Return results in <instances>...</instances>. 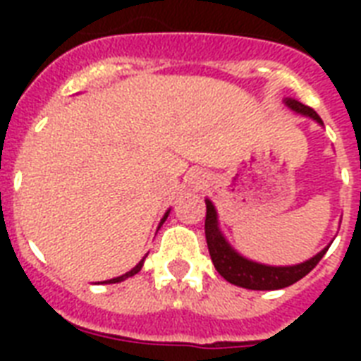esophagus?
Returning <instances> with one entry per match:
<instances>
[{
    "instance_id": "obj_1",
    "label": "esophagus",
    "mask_w": 361,
    "mask_h": 361,
    "mask_svg": "<svg viewBox=\"0 0 361 361\" xmlns=\"http://www.w3.org/2000/svg\"><path fill=\"white\" fill-rule=\"evenodd\" d=\"M192 185L202 187L204 185V178H200V176H195V178H192Z\"/></svg>"
}]
</instances>
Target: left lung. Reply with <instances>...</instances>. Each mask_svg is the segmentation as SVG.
I'll return each instance as SVG.
<instances>
[{"label": "left lung", "mask_w": 361, "mask_h": 361, "mask_svg": "<svg viewBox=\"0 0 361 361\" xmlns=\"http://www.w3.org/2000/svg\"><path fill=\"white\" fill-rule=\"evenodd\" d=\"M285 104L298 114L307 116V118L322 125L320 116L311 106H305L296 99H285ZM204 231H206L209 257H212V262H214L215 269L219 271L221 277H225L232 285L249 288V290H279V288L294 285L296 281L305 277L320 262V258L324 257L328 247H324L313 258H309L302 264H294V266H268V264L252 262L249 258L241 257L240 252L225 240L223 232L219 231L217 212H215V206L209 198H206V225H204Z\"/></svg>", "instance_id": "obj_1"}]
</instances>
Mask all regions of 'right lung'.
Returning <instances> with one entry per match:
<instances>
[{
	"label": "right lung",
	"instance_id": "obj_1",
	"mask_svg": "<svg viewBox=\"0 0 361 361\" xmlns=\"http://www.w3.org/2000/svg\"><path fill=\"white\" fill-rule=\"evenodd\" d=\"M169 214H170V209H169V212H166V214L163 215V219H161V223H159V228H161V225H163L164 221H166V217H169ZM146 257H147V255H146ZM146 257L142 258L140 262L136 264L135 268L130 269V271H127V274L120 275V277H114V279L104 281V283H106V285H110V283H121V281H125V279H127V277H133V275H136V274H138V271H140V269H142V266H144V260H146Z\"/></svg>",
	"mask_w": 361,
	"mask_h": 361
}]
</instances>
